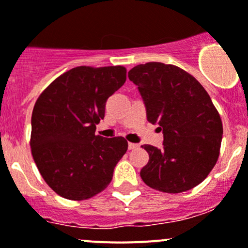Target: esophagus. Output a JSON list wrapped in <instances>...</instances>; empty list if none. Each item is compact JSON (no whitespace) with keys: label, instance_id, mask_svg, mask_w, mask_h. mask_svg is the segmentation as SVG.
<instances>
[{"label":"esophagus","instance_id":"esophagus-1","mask_svg":"<svg viewBox=\"0 0 248 248\" xmlns=\"http://www.w3.org/2000/svg\"><path fill=\"white\" fill-rule=\"evenodd\" d=\"M138 147H139V145H138V144H133V142H129V144H128L129 150H137Z\"/></svg>","mask_w":248,"mask_h":248}]
</instances>
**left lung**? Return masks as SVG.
I'll list each match as a JSON object with an SVG mask.
<instances>
[{
  "label": "left lung",
  "instance_id": "1",
  "mask_svg": "<svg viewBox=\"0 0 248 248\" xmlns=\"http://www.w3.org/2000/svg\"><path fill=\"white\" fill-rule=\"evenodd\" d=\"M129 80L144 100L147 120L163 131V148L144 145L140 171L152 189L177 194L202 183L220 155L222 121L201 83L181 67L151 62L134 66Z\"/></svg>",
  "mask_w": 248,
  "mask_h": 248
}]
</instances>
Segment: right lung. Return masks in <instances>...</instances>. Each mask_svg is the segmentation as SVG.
I'll return each mask as SVG.
<instances>
[{
    "label": "right lung",
    "instance_id": "right-lung-1",
    "mask_svg": "<svg viewBox=\"0 0 248 248\" xmlns=\"http://www.w3.org/2000/svg\"><path fill=\"white\" fill-rule=\"evenodd\" d=\"M124 66H77L41 93L32 113L31 150L59 196L82 201L106 189L128 148L122 137L96 135L106 102L126 82Z\"/></svg>",
    "mask_w": 248,
    "mask_h": 248
}]
</instances>
